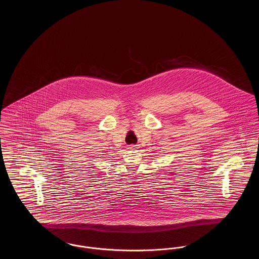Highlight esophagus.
<instances>
[{"instance_id": "obj_1", "label": "esophagus", "mask_w": 259, "mask_h": 259, "mask_svg": "<svg viewBox=\"0 0 259 259\" xmlns=\"http://www.w3.org/2000/svg\"><path fill=\"white\" fill-rule=\"evenodd\" d=\"M135 148V147H134V146H131V147H130V148H131V149H132V148Z\"/></svg>"}]
</instances>
